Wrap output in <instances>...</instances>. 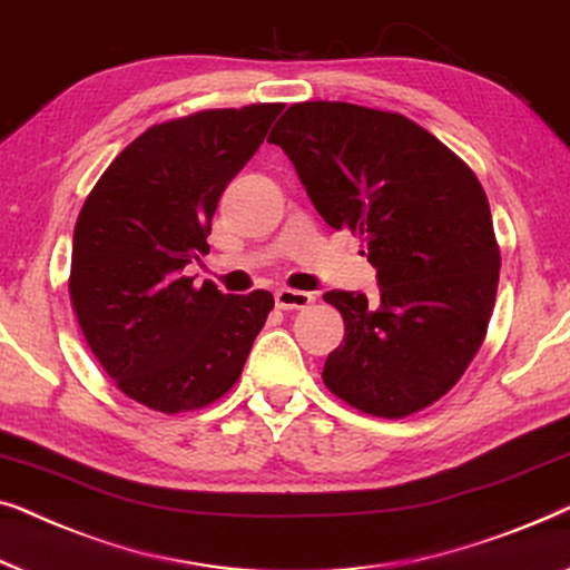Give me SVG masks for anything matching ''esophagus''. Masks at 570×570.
<instances>
[{"instance_id":"obj_1","label":"esophagus","mask_w":570,"mask_h":570,"mask_svg":"<svg viewBox=\"0 0 570 570\" xmlns=\"http://www.w3.org/2000/svg\"><path fill=\"white\" fill-rule=\"evenodd\" d=\"M312 299H315V296L309 292H299V288H278L276 292V304L282 309H304L309 307Z\"/></svg>"}]
</instances>
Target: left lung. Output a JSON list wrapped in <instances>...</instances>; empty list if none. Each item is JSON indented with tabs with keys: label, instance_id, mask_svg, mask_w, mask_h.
Instances as JSON below:
<instances>
[{
	"label": "left lung",
	"instance_id": "obj_1",
	"mask_svg": "<svg viewBox=\"0 0 570 570\" xmlns=\"http://www.w3.org/2000/svg\"><path fill=\"white\" fill-rule=\"evenodd\" d=\"M271 144L333 229L366 243L380 294L327 292L346 325L323 382L358 411L403 419L449 392L478 354L501 253L475 173L426 128L351 102H296Z\"/></svg>",
	"mask_w": 570,
	"mask_h": 570
}]
</instances>
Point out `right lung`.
Wrapping results in <instances>:
<instances>
[{
    "label": "right lung",
    "mask_w": 570,
    "mask_h": 570,
    "mask_svg": "<svg viewBox=\"0 0 570 570\" xmlns=\"http://www.w3.org/2000/svg\"><path fill=\"white\" fill-rule=\"evenodd\" d=\"M282 110V102L204 110L151 126L110 163L79 212L71 304L87 346L136 403L194 411L239 380L274 296L196 286L183 268L208 253L224 188Z\"/></svg>",
    "instance_id": "1"
}]
</instances>
